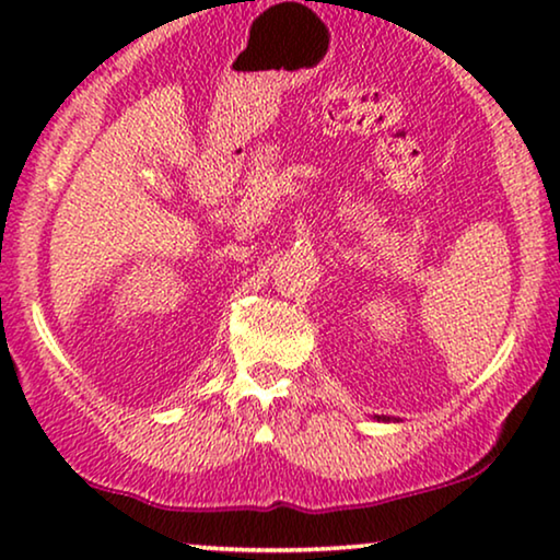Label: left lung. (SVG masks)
<instances>
[{
  "label": "left lung",
  "instance_id": "obj_1",
  "mask_svg": "<svg viewBox=\"0 0 560 560\" xmlns=\"http://www.w3.org/2000/svg\"><path fill=\"white\" fill-rule=\"evenodd\" d=\"M377 420H385V423H389V420H395V418H387V416H382V418H380V416H377Z\"/></svg>",
  "mask_w": 560,
  "mask_h": 560
}]
</instances>
